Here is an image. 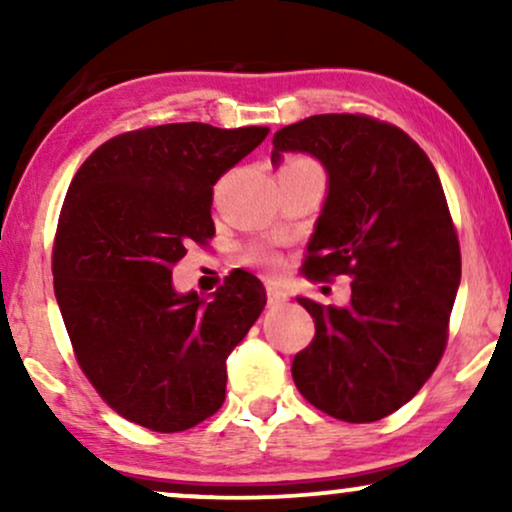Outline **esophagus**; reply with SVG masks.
Wrapping results in <instances>:
<instances>
[{"mask_svg":"<svg viewBox=\"0 0 512 512\" xmlns=\"http://www.w3.org/2000/svg\"><path fill=\"white\" fill-rule=\"evenodd\" d=\"M286 301H289V293L281 289V286H276V284L267 286V303L272 305V308H274V305H281Z\"/></svg>","mask_w":512,"mask_h":512,"instance_id":"34e87169","label":"esophagus"}]
</instances>
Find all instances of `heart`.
Masks as SVG:
<instances>
[{
	"instance_id": "obj_1",
	"label": "heart",
	"mask_w": 512,
	"mask_h": 512,
	"mask_svg": "<svg viewBox=\"0 0 512 512\" xmlns=\"http://www.w3.org/2000/svg\"><path fill=\"white\" fill-rule=\"evenodd\" d=\"M252 262L260 264V267H274L276 257H274V252H269V250H257V252H252Z\"/></svg>"
}]
</instances>
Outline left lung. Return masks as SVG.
<instances>
[{"label":"left lung","instance_id":"left-lung-1","mask_svg":"<svg viewBox=\"0 0 512 512\" xmlns=\"http://www.w3.org/2000/svg\"><path fill=\"white\" fill-rule=\"evenodd\" d=\"M308 154L327 197L305 274L354 276L344 308L298 296L315 337L293 358L298 392L368 424L407 404L438 366L460 286V243L436 168L402 129L366 115H313L274 134L272 166Z\"/></svg>","mask_w":512,"mask_h":512}]
</instances>
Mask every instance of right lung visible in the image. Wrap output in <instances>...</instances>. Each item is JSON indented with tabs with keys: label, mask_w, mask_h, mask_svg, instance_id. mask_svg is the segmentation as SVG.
<instances>
[{
	"label": "right lung",
	"mask_w": 512,
	"mask_h": 512,
	"mask_svg": "<svg viewBox=\"0 0 512 512\" xmlns=\"http://www.w3.org/2000/svg\"><path fill=\"white\" fill-rule=\"evenodd\" d=\"M267 134L202 122L127 132L69 185L52 252L57 305L86 378L134 424L187 431L223 404L226 358L267 293L243 269L209 298L180 293L173 267L214 236L216 180Z\"/></svg>",
	"instance_id": "add662e5"
}]
</instances>
